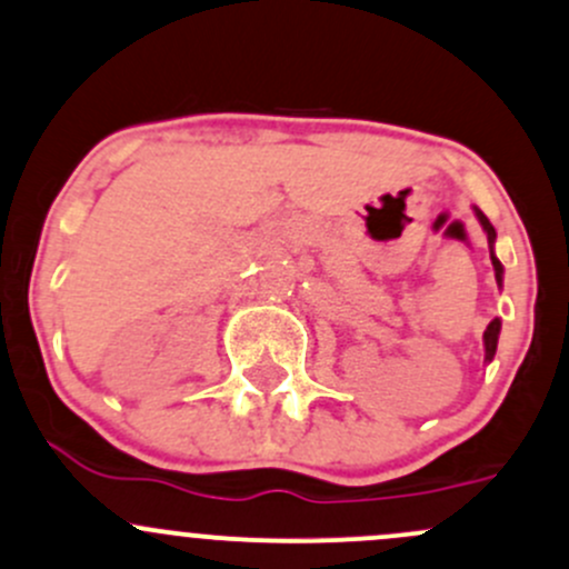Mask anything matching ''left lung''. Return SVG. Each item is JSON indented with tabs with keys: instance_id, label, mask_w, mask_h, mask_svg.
Masks as SVG:
<instances>
[{
	"instance_id": "1",
	"label": "left lung",
	"mask_w": 569,
	"mask_h": 569,
	"mask_svg": "<svg viewBox=\"0 0 569 569\" xmlns=\"http://www.w3.org/2000/svg\"><path fill=\"white\" fill-rule=\"evenodd\" d=\"M475 214H477V220H480L482 231H486V234H488V244H490V261H493V272H496V280H499V286H501V274H505V267H501V261L496 259V256H493L496 229H493V226H490V220H488L486 214H482L480 209H477V207H475ZM499 332H501V321H499V319H493V321H490V325H488L486 335H482V340H486V360H488V362L493 360V355H496V343H499Z\"/></svg>"
}]
</instances>
